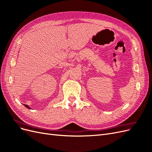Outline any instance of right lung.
Returning a JSON list of instances; mask_svg holds the SVG:
<instances>
[{"label": "right lung", "mask_w": 152, "mask_h": 152, "mask_svg": "<svg viewBox=\"0 0 152 152\" xmlns=\"http://www.w3.org/2000/svg\"><path fill=\"white\" fill-rule=\"evenodd\" d=\"M25 105V107H26L27 108H28V109H30V108L28 107V105H26V104H24Z\"/></svg>", "instance_id": "add662e5"}]
</instances>
